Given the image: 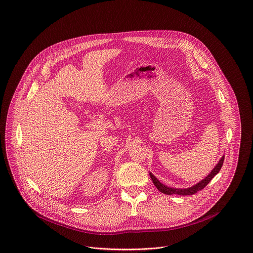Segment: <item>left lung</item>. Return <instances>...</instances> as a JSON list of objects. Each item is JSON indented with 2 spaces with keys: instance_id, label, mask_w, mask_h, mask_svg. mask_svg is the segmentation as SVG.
<instances>
[{
  "instance_id": "left-lung-1",
  "label": "left lung",
  "mask_w": 253,
  "mask_h": 253,
  "mask_svg": "<svg viewBox=\"0 0 253 253\" xmlns=\"http://www.w3.org/2000/svg\"><path fill=\"white\" fill-rule=\"evenodd\" d=\"M223 160H224V156H222L220 158L218 164L216 165V167L213 169L211 170V172L204 178L202 179V181H200L199 183H197L196 185L192 186L190 188H186V189H176V188H170L168 186L164 185L162 184L153 174L152 172H150V175H151V178H152V182L153 184L155 185V187L163 194H166V195H180V196H188V195H194L196 194L198 191H201L202 190L205 186L207 185L211 180L212 178L218 173L219 171V169L222 167V164H223Z\"/></svg>"
}]
</instances>
